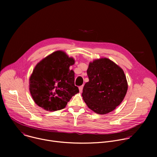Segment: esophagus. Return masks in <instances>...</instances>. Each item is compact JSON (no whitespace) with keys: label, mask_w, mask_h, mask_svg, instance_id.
Returning <instances> with one entry per match:
<instances>
[{"label":"esophagus","mask_w":157,"mask_h":157,"mask_svg":"<svg viewBox=\"0 0 157 157\" xmlns=\"http://www.w3.org/2000/svg\"><path fill=\"white\" fill-rule=\"evenodd\" d=\"M82 89H83V85L79 87V92H80V93H81V92L82 91Z\"/></svg>","instance_id":"1"}]
</instances>
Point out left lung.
I'll use <instances>...</instances> for the list:
<instances>
[{
    "instance_id": "obj_1",
    "label": "left lung",
    "mask_w": 157,
    "mask_h": 157,
    "mask_svg": "<svg viewBox=\"0 0 157 157\" xmlns=\"http://www.w3.org/2000/svg\"><path fill=\"white\" fill-rule=\"evenodd\" d=\"M87 74L89 81L83 87L82 96L87 107L99 114L114 110L122 102L127 91L123 70L104 58L89 63Z\"/></svg>"
}]
</instances>
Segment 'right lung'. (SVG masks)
<instances>
[{
  "label": "right lung",
  "mask_w": 157,
  "mask_h": 157,
  "mask_svg": "<svg viewBox=\"0 0 157 157\" xmlns=\"http://www.w3.org/2000/svg\"><path fill=\"white\" fill-rule=\"evenodd\" d=\"M75 59L63 51H56L40 61L29 79L34 102L48 111L64 109L79 89L75 85V73L70 66Z\"/></svg>",
  "instance_id": "obj_1"
}]
</instances>
